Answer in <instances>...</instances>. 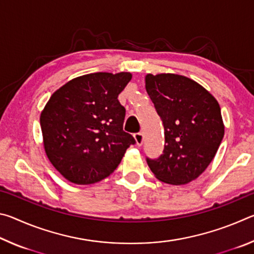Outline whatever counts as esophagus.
Masks as SVG:
<instances>
[{"label": "esophagus", "instance_id": "34e87169", "mask_svg": "<svg viewBox=\"0 0 254 254\" xmlns=\"http://www.w3.org/2000/svg\"><path fill=\"white\" fill-rule=\"evenodd\" d=\"M134 140H135V143H136L137 147H141V145H142V143H143V134H142V133H141V132L135 133Z\"/></svg>", "mask_w": 254, "mask_h": 254}]
</instances>
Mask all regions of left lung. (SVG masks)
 <instances>
[{
	"label": "left lung",
	"mask_w": 254,
	"mask_h": 254,
	"mask_svg": "<svg viewBox=\"0 0 254 254\" xmlns=\"http://www.w3.org/2000/svg\"><path fill=\"white\" fill-rule=\"evenodd\" d=\"M145 89L165 127V149L147 159L154 177L186 185L204 173L224 136L221 107L197 81L178 74H147Z\"/></svg>",
	"instance_id": "8db88e82"
}]
</instances>
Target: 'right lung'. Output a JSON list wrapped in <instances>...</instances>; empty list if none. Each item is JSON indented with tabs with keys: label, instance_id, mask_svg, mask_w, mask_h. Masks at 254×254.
I'll list each match as a JSON object with an SVG mask.
<instances>
[{
	"label": "right lung",
	"instance_id": "obj_1",
	"mask_svg": "<svg viewBox=\"0 0 254 254\" xmlns=\"http://www.w3.org/2000/svg\"><path fill=\"white\" fill-rule=\"evenodd\" d=\"M131 72H93L57 89L40 114L47 157L68 182L89 185L117 169L133 136L123 131L119 94Z\"/></svg>",
	"mask_w": 254,
	"mask_h": 254
}]
</instances>
